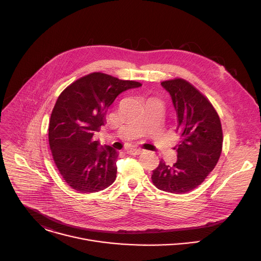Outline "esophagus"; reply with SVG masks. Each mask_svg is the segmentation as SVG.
<instances>
[{"label":"esophagus","mask_w":261,"mask_h":261,"mask_svg":"<svg viewBox=\"0 0 261 261\" xmlns=\"http://www.w3.org/2000/svg\"><path fill=\"white\" fill-rule=\"evenodd\" d=\"M142 152H143V151L140 150V148H129V150L127 151V153L130 154V155H139V154H141Z\"/></svg>","instance_id":"obj_1"}]
</instances>
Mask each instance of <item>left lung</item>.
Returning <instances> with one entry per match:
<instances>
[{"instance_id":"8db88e82","label":"left lung","mask_w":261,"mask_h":261,"mask_svg":"<svg viewBox=\"0 0 261 261\" xmlns=\"http://www.w3.org/2000/svg\"><path fill=\"white\" fill-rule=\"evenodd\" d=\"M161 86L171 97L177 118L176 132L181 140L174 147L177 161L167 165L161 160L153 170L152 180L162 191L186 193L198 187L220 158L221 122L211 102L188 82L176 79Z\"/></svg>"}]
</instances>
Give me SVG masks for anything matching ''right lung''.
<instances>
[{
  "mask_svg": "<svg viewBox=\"0 0 261 261\" xmlns=\"http://www.w3.org/2000/svg\"><path fill=\"white\" fill-rule=\"evenodd\" d=\"M141 87L95 72L66 88L53 109L48 140L55 163L74 190L94 193L106 189L117 177L119 152L101 145L93 136L105 123L108 107L123 92Z\"/></svg>",
  "mask_w": 261,
  "mask_h": 261,
  "instance_id": "obj_1",
  "label": "right lung"
}]
</instances>
